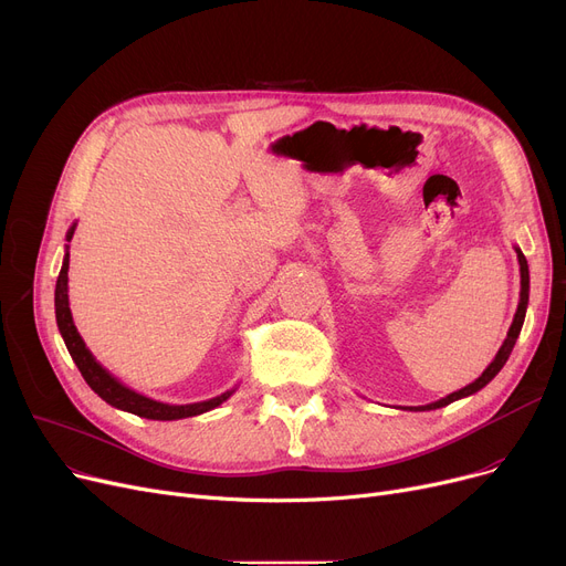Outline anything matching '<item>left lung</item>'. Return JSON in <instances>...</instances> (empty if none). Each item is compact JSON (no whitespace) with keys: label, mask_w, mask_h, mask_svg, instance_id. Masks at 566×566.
<instances>
[{"label":"left lung","mask_w":566,"mask_h":566,"mask_svg":"<svg viewBox=\"0 0 566 566\" xmlns=\"http://www.w3.org/2000/svg\"><path fill=\"white\" fill-rule=\"evenodd\" d=\"M516 258H518V270H521V294H518V308H516V313H514V319H512V326H510V331H507V338H505V343L501 345V349H497V354L493 356V360L486 365V370L473 381V384H469V386H463L461 390H454V392H450V395H446V397H441V400H437V402H431V405H424V407H407L409 411H431V409H441V407H448L450 402H457V400H461V397H469V395H473V392H478V390H482L497 373L503 370V365L507 363V358H510V354H512V349H514V345H516V338H518V334H521V326H523V319H525V311H527V298H530V272H527V260H525V255H523V251L516 247Z\"/></svg>","instance_id":"1"}]
</instances>
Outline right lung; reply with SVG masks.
<instances>
[{
  "label": "right lung",
  "instance_id": "right-lung-1",
  "mask_svg": "<svg viewBox=\"0 0 566 566\" xmlns=\"http://www.w3.org/2000/svg\"><path fill=\"white\" fill-rule=\"evenodd\" d=\"M73 223L69 228V235L65 240H73V232H75ZM69 244H65V255H63V264H61V272L56 279V290H54V313H56V326H59V334L69 347L75 365L80 368L84 381L91 386L93 392H97V397H103V400L120 411L127 413H135L139 418H148V420H180V418H191V416H201L206 411L217 409L219 405H223L228 397L235 392V388H230L212 400L206 402H193V405H166V402H157L153 397H146L137 390L127 388L123 381H118L107 368H103L95 360V356L91 354V349L86 347V343L82 340L80 331L73 322V313H71V304H69V264H71V253H69Z\"/></svg>",
  "mask_w": 566,
  "mask_h": 566
}]
</instances>
